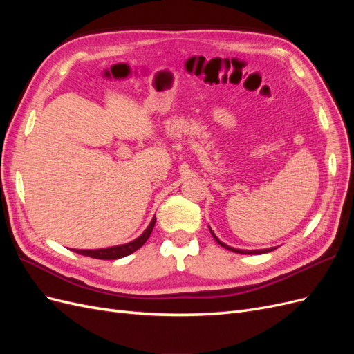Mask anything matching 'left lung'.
Wrapping results in <instances>:
<instances>
[{
    "label": "left lung",
    "instance_id": "8db88e82",
    "mask_svg": "<svg viewBox=\"0 0 354 354\" xmlns=\"http://www.w3.org/2000/svg\"><path fill=\"white\" fill-rule=\"evenodd\" d=\"M209 232H211V234L214 236V239L217 241V243H220L223 248H226V250H229V251H233V252H238V254H248V255H252V254H263V252H269V251H272V248H269V250H238V248H233V246H229V245H226L224 242H221L216 234H214V232L211 230V227H209Z\"/></svg>",
    "mask_w": 354,
    "mask_h": 354
}]
</instances>
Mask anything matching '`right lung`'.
<instances>
[{"label":"right lung","instance_id":"1","mask_svg":"<svg viewBox=\"0 0 354 354\" xmlns=\"http://www.w3.org/2000/svg\"><path fill=\"white\" fill-rule=\"evenodd\" d=\"M155 221H156V218L153 217L151 224H149L147 229L140 234V236H138L134 241H131V242H128V243L115 245V246H109V248H100V250H73V251L81 254V255H87V257H91V259H99V260L122 259V257L130 255L134 251H137L138 248H142L145 242L149 239V236H151V233L155 227Z\"/></svg>","mask_w":354,"mask_h":354}]
</instances>
